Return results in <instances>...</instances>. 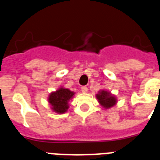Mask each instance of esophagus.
<instances>
[{
    "mask_svg": "<svg viewBox=\"0 0 160 160\" xmlns=\"http://www.w3.org/2000/svg\"><path fill=\"white\" fill-rule=\"evenodd\" d=\"M81 90L82 93H87V91H88V88H87V87H82Z\"/></svg>",
    "mask_w": 160,
    "mask_h": 160,
    "instance_id": "obj_1",
    "label": "esophagus"
}]
</instances>
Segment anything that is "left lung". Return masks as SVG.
Wrapping results in <instances>:
<instances>
[{
	"label": "left lung",
	"instance_id": "1",
	"mask_svg": "<svg viewBox=\"0 0 160 160\" xmlns=\"http://www.w3.org/2000/svg\"><path fill=\"white\" fill-rule=\"evenodd\" d=\"M98 102L105 109H110L117 103V98L108 90H101L96 94Z\"/></svg>",
	"mask_w": 160,
	"mask_h": 160
}]
</instances>
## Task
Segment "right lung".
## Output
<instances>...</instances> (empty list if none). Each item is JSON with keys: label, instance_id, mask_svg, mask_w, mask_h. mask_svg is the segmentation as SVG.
Segmentation results:
<instances>
[{"label": "right lung", "instance_id": "add662e5", "mask_svg": "<svg viewBox=\"0 0 160 160\" xmlns=\"http://www.w3.org/2000/svg\"><path fill=\"white\" fill-rule=\"evenodd\" d=\"M75 93L69 89L61 87L56 91H53L48 97V102L51 105L52 111L58 114H63L69 109V102Z\"/></svg>", "mask_w": 160, "mask_h": 160}]
</instances>
